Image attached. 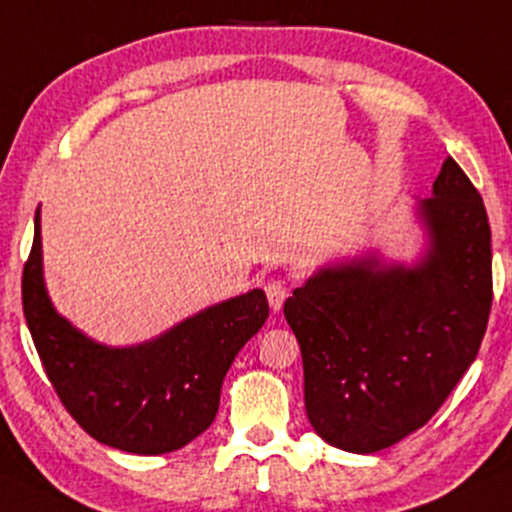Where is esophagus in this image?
I'll use <instances>...</instances> for the list:
<instances>
[{
	"label": "esophagus",
	"instance_id": "1",
	"mask_svg": "<svg viewBox=\"0 0 512 512\" xmlns=\"http://www.w3.org/2000/svg\"><path fill=\"white\" fill-rule=\"evenodd\" d=\"M264 291H267V300H269V307H272V312H279L288 298V288L283 286L281 281H272L267 283Z\"/></svg>",
	"mask_w": 512,
	"mask_h": 512
}]
</instances>
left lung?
<instances>
[{"instance_id": "1", "label": "left lung", "mask_w": 512, "mask_h": 512, "mask_svg": "<svg viewBox=\"0 0 512 512\" xmlns=\"http://www.w3.org/2000/svg\"><path fill=\"white\" fill-rule=\"evenodd\" d=\"M415 217L424 231L415 262L369 250L326 264L283 305L303 353L307 420L341 451H384L424 427L482 346L491 229L455 159Z\"/></svg>"}]
</instances>
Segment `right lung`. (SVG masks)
<instances>
[{
  "label": "right lung",
  "instance_id": "right-lung-1",
  "mask_svg": "<svg viewBox=\"0 0 512 512\" xmlns=\"http://www.w3.org/2000/svg\"><path fill=\"white\" fill-rule=\"evenodd\" d=\"M21 293L30 336L64 408L92 439L135 455L178 451L205 432L226 372L269 317L267 295L252 288L138 346L97 343L49 300L40 207Z\"/></svg>",
  "mask_w": 512,
  "mask_h": 512
}]
</instances>
